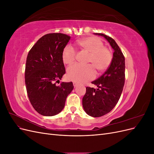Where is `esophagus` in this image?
Masks as SVG:
<instances>
[{
    "label": "esophagus",
    "mask_w": 154,
    "mask_h": 154,
    "mask_svg": "<svg viewBox=\"0 0 154 154\" xmlns=\"http://www.w3.org/2000/svg\"><path fill=\"white\" fill-rule=\"evenodd\" d=\"M73 85H74V87H76L78 86V83H76V82H73Z\"/></svg>",
    "instance_id": "obj_1"
}]
</instances>
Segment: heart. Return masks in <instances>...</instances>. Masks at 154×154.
I'll return each mask as SVG.
<instances>
[{"mask_svg":"<svg viewBox=\"0 0 154 154\" xmlns=\"http://www.w3.org/2000/svg\"><path fill=\"white\" fill-rule=\"evenodd\" d=\"M80 49L89 53L88 62L93 64H75L67 69L68 79L74 82H87L96 76L95 68L98 71H103L108 68L112 60V51L96 37H86L76 42ZM76 51L71 45L65 46L62 51V59L65 64L71 65L76 58Z\"/></svg>","mask_w":154,"mask_h":154,"instance_id":"1","label":"heart"}]
</instances>
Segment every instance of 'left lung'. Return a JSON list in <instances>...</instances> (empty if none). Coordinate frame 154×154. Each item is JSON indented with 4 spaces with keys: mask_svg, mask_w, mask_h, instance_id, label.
I'll list each match as a JSON object with an SVG mask.
<instances>
[{
    "mask_svg": "<svg viewBox=\"0 0 154 154\" xmlns=\"http://www.w3.org/2000/svg\"><path fill=\"white\" fill-rule=\"evenodd\" d=\"M114 49L113 58L109 68L97 80L92 82L97 88L87 87L82 105L85 112L92 117L103 116L112 110L122 95L125 84V62L124 55L116 41L102 33Z\"/></svg>",
    "mask_w": 154,
    "mask_h": 154,
    "instance_id": "obj_1",
    "label": "left lung"
}]
</instances>
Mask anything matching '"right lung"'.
<instances>
[{
    "mask_svg": "<svg viewBox=\"0 0 154 154\" xmlns=\"http://www.w3.org/2000/svg\"><path fill=\"white\" fill-rule=\"evenodd\" d=\"M71 38L63 33H49L36 42L27 54L25 83L35 110L45 116L58 114L64 108L72 82L60 83L66 73L62 51Z\"/></svg>",
    "mask_w": 154,
    "mask_h": 154,
    "instance_id": "obj_1",
    "label": "right lung"
}]
</instances>
